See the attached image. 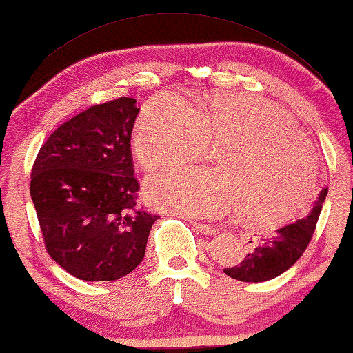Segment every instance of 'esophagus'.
<instances>
[{
    "label": "esophagus",
    "mask_w": 353,
    "mask_h": 353,
    "mask_svg": "<svg viewBox=\"0 0 353 353\" xmlns=\"http://www.w3.org/2000/svg\"><path fill=\"white\" fill-rule=\"evenodd\" d=\"M191 225L194 227V230L197 233H202L205 236H211V234H217L219 233V230L213 225H208V223H201V222H194L191 221Z\"/></svg>",
    "instance_id": "1"
}]
</instances>
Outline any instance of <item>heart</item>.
I'll use <instances>...</instances> for the list:
<instances>
[{
  "label": "heart",
  "mask_w": 353,
  "mask_h": 353,
  "mask_svg": "<svg viewBox=\"0 0 353 353\" xmlns=\"http://www.w3.org/2000/svg\"><path fill=\"white\" fill-rule=\"evenodd\" d=\"M221 143L217 168L193 166L146 182L157 208L213 217L241 208L250 225L272 228L303 213L316 190L318 159L293 120L261 97L221 94L194 105L165 94L148 101L134 126L132 146L145 170L196 159Z\"/></svg>",
  "instance_id": "1"
}]
</instances>
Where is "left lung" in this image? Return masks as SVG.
I'll return each instance as SVG.
<instances>
[{
  "label": "left lung",
  "instance_id": "8db88e82",
  "mask_svg": "<svg viewBox=\"0 0 353 353\" xmlns=\"http://www.w3.org/2000/svg\"><path fill=\"white\" fill-rule=\"evenodd\" d=\"M327 191V188L319 191L304 217L278 228L270 238L261 239L259 245H256L239 265L223 268V273L243 283H262L288 270L309 245Z\"/></svg>",
  "mask_w": 353,
  "mask_h": 353
}]
</instances>
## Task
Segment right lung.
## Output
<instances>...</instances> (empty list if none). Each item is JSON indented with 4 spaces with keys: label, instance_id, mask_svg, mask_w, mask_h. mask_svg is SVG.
Listing matches in <instances>:
<instances>
[{
    "label": "right lung",
    "instance_id": "right-lung-1",
    "mask_svg": "<svg viewBox=\"0 0 353 353\" xmlns=\"http://www.w3.org/2000/svg\"><path fill=\"white\" fill-rule=\"evenodd\" d=\"M136 100L91 106L50 134L35 159L30 197L46 250L83 281H117L142 262L152 216L136 205L131 132Z\"/></svg>",
    "mask_w": 353,
    "mask_h": 353
}]
</instances>
